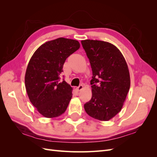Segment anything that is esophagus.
<instances>
[{"label": "esophagus", "instance_id": "34e87169", "mask_svg": "<svg viewBox=\"0 0 157 157\" xmlns=\"http://www.w3.org/2000/svg\"><path fill=\"white\" fill-rule=\"evenodd\" d=\"M83 87H84L83 85H82V84H80V85H79V86L77 88V90H78V91H80V90H82Z\"/></svg>", "mask_w": 157, "mask_h": 157}]
</instances>
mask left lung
<instances>
[{
    "instance_id": "1",
    "label": "left lung",
    "mask_w": 157,
    "mask_h": 157,
    "mask_svg": "<svg viewBox=\"0 0 157 157\" xmlns=\"http://www.w3.org/2000/svg\"><path fill=\"white\" fill-rule=\"evenodd\" d=\"M81 43L92 70V96L84 104L89 116L107 121L119 113L130 87V73L121 51L109 42L84 40Z\"/></svg>"
}]
</instances>
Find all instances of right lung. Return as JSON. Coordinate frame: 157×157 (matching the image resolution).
<instances>
[{
  "label": "right lung",
  "instance_id": "right-lung-1",
  "mask_svg": "<svg viewBox=\"0 0 157 157\" xmlns=\"http://www.w3.org/2000/svg\"><path fill=\"white\" fill-rule=\"evenodd\" d=\"M79 48L78 41L61 37L42 44L31 57L25 88L30 101L44 117H59L67 109L73 88L59 76L66 59Z\"/></svg>",
  "mask_w": 157,
  "mask_h": 157
}]
</instances>
